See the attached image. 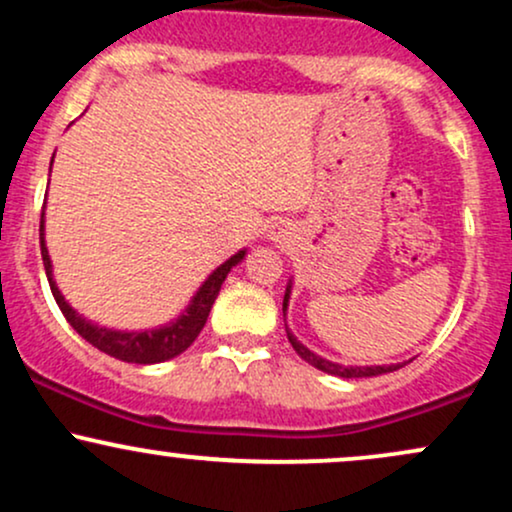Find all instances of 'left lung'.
<instances>
[{"instance_id": "8db88e82", "label": "left lung", "mask_w": 512, "mask_h": 512, "mask_svg": "<svg viewBox=\"0 0 512 512\" xmlns=\"http://www.w3.org/2000/svg\"><path fill=\"white\" fill-rule=\"evenodd\" d=\"M289 291L291 289H286V296H284V315H286V305H289ZM286 337H289V342H291V346L293 349H296V354L303 358V361H308L310 366H315L317 370H322V373H330V375H339V378H373V375H383V373H392V370H397V368H402L404 363H397V366H366V368H361V366H356V368H346V366H339V363H332V361H327V358H320V356H315L313 351L310 349H305V346L298 342L296 337H293V334L286 330Z\"/></svg>"}]
</instances>
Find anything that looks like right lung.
<instances>
[{"label":"right lung","instance_id":"add662e5","mask_svg":"<svg viewBox=\"0 0 512 512\" xmlns=\"http://www.w3.org/2000/svg\"><path fill=\"white\" fill-rule=\"evenodd\" d=\"M55 158V156H52ZM45 233H43V216H40V255H43V264H45V274H48L50 281V291L55 296L57 305H60L62 315L67 317L69 325L74 327L81 337L86 339L88 344L96 346L98 351L103 354L117 358V361L125 363H161L168 361V358L182 354L192 342L197 339V334L202 332L204 322H207L211 305H214L216 296H219L223 279H226L231 267L245 257V250L236 252L231 260H226L216 269L214 274H209V279L204 281L202 289L197 291V296L192 298V303L187 305L185 315H180L178 322L173 325L161 327V330H146V332H115V330H105V327L93 325L88 322L86 317H81L76 310L64 301V296L57 289V284L52 281V264H50V255L48 248H45Z\"/></svg>","mask_w":512,"mask_h":512}]
</instances>
